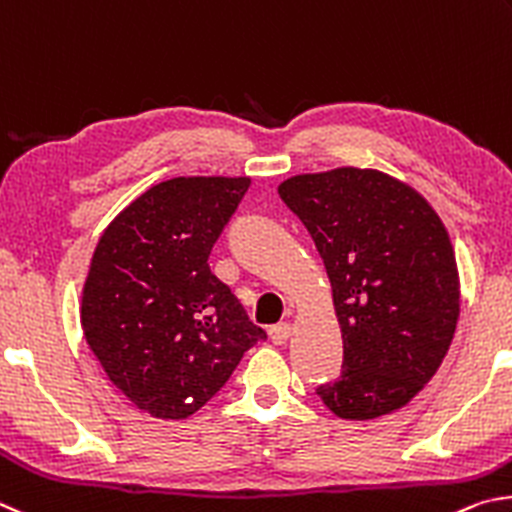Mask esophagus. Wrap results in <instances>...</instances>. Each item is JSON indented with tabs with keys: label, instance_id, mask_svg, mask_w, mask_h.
Returning <instances> with one entry per match:
<instances>
[{
	"label": "esophagus",
	"instance_id": "obj_1",
	"mask_svg": "<svg viewBox=\"0 0 512 512\" xmlns=\"http://www.w3.org/2000/svg\"><path fill=\"white\" fill-rule=\"evenodd\" d=\"M292 335V324L288 321H281V324H276L270 328V339L274 344H285Z\"/></svg>",
	"mask_w": 512,
	"mask_h": 512
}]
</instances>
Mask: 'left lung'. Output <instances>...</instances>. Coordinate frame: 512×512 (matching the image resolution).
<instances>
[{
  "label": "left lung",
  "mask_w": 512,
  "mask_h": 512,
  "mask_svg": "<svg viewBox=\"0 0 512 512\" xmlns=\"http://www.w3.org/2000/svg\"><path fill=\"white\" fill-rule=\"evenodd\" d=\"M279 195L315 240L342 328V373L317 396L346 420L405 407L434 378L459 321L441 218L409 184L371 168L294 175Z\"/></svg>",
  "instance_id": "1"
}]
</instances>
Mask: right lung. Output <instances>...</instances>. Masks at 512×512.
<instances>
[{
	"mask_svg": "<svg viewBox=\"0 0 512 512\" xmlns=\"http://www.w3.org/2000/svg\"><path fill=\"white\" fill-rule=\"evenodd\" d=\"M249 177H175L116 215L94 249L80 324L125 398L155 418L204 407L267 339L209 254Z\"/></svg>",
	"mask_w": 512,
	"mask_h": 512,
	"instance_id": "add662e5",
	"label": "right lung"
}]
</instances>
